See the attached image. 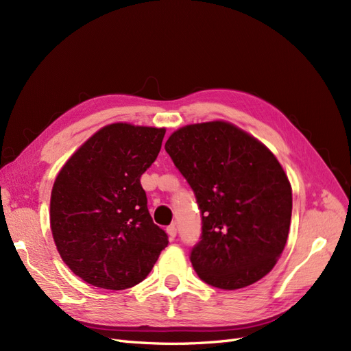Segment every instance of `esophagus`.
Instances as JSON below:
<instances>
[{
  "label": "esophagus",
  "instance_id": "esophagus-1",
  "mask_svg": "<svg viewBox=\"0 0 351 351\" xmlns=\"http://www.w3.org/2000/svg\"><path fill=\"white\" fill-rule=\"evenodd\" d=\"M166 231H167V234H169V237H171L172 240L176 237V232H178V228H176V226L175 224H171L167 228H166Z\"/></svg>",
  "mask_w": 351,
  "mask_h": 351
}]
</instances>
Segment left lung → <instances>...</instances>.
I'll list each match as a JSON object with an SVG mask.
<instances>
[{"label":"left lung","mask_w":351,"mask_h":351,"mask_svg":"<svg viewBox=\"0 0 351 351\" xmlns=\"http://www.w3.org/2000/svg\"><path fill=\"white\" fill-rule=\"evenodd\" d=\"M165 149L201 211V237L189 256L198 276L227 291L266 276L292 215L291 184L274 153L224 121L179 128Z\"/></svg>","instance_id":"8db88e82"}]
</instances>
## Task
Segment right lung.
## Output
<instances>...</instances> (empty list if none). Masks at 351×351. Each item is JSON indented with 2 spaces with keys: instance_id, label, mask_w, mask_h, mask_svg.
Segmentation results:
<instances>
[{
  "instance_id": "right-lung-1",
  "label": "right lung",
  "mask_w": 351,
  "mask_h": 351,
  "mask_svg": "<svg viewBox=\"0 0 351 351\" xmlns=\"http://www.w3.org/2000/svg\"><path fill=\"white\" fill-rule=\"evenodd\" d=\"M165 133V128L110 124L76 150L55 180L51 234L62 261L93 287H134L169 243L165 230L153 223L140 184Z\"/></svg>"
}]
</instances>
